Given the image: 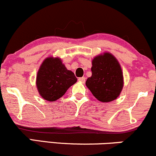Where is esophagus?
<instances>
[{
    "instance_id": "obj_1",
    "label": "esophagus",
    "mask_w": 156,
    "mask_h": 156,
    "mask_svg": "<svg viewBox=\"0 0 156 156\" xmlns=\"http://www.w3.org/2000/svg\"><path fill=\"white\" fill-rule=\"evenodd\" d=\"M78 80L80 82V83H85V77H80V78L78 79Z\"/></svg>"
}]
</instances>
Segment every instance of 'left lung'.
<instances>
[{
	"mask_svg": "<svg viewBox=\"0 0 156 156\" xmlns=\"http://www.w3.org/2000/svg\"><path fill=\"white\" fill-rule=\"evenodd\" d=\"M91 71L85 85L96 99L101 102L116 99L123 88L124 78L116 57L109 52L96 56L92 60Z\"/></svg>",
	"mask_w": 156,
	"mask_h": 156,
	"instance_id": "obj_1",
	"label": "left lung"
}]
</instances>
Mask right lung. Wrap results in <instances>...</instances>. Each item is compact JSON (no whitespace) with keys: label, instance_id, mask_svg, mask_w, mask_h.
Segmentation results:
<instances>
[{"label":"right lung","instance_id":"add662e5","mask_svg":"<svg viewBox=\"0 0 156 156\" xmlns=\"http://www.w3.org/2000/svg\"><path fill=\"white\" fill-rule=\"evenodd\" d=\"M76 81L74 73L66 69L60 58L48 57L40 66L36 85L43 99L54 101L62 97Z\"/></svg>","mask_w":156,"mask_h":156}]
</instances>
